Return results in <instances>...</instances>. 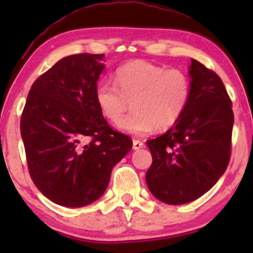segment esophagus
Listing matches in <instances>:
<instances>
[{
	"label": "esophagus",
	"instance_id": "esophagus-1",
	"mask_svg": "<svg viewBox=\"0 0 253 253\" xmlns=\"http://www.w3.org/2000/svg\"><path fill=\"white\" fill-rule=\"evenodd\" d=\"M132 147H133V150H140V148L145 147V145H144L143 141H140L138 139H133V146Z\"/></svg>",
	"mask_w": 253,
	"mask_h": 253
}]
</instances>
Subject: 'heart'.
<instances>
[{"label":"heart","instance_id":"obj_1","mask_svg":"<svg viewBox=\"0 0 253 253\" xmlns=\"http://www.w3.org/2000/svg\"><path fill=\"white\" fill-rule=\"evenodd\" d=\"M115 85L99 82L94 99L106 120L115 123L132 101L133 112L117 127L134 136L167 130L185 112L191 94L189 76L178 69L166 70L150 62L134 61L120 67L114 74Z\"/></svg>","mask_w":253,"mask_h":253}]
</instances>
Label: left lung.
Instances as JSON below:
<instances>
[{"instance_id": "8db88e82", "label": "left lung", "mask_w": 253, "mask_h": 253, "mask_svg": "<svg viewBox=\"0 0 253 253\" xmlns=\"http://www.w3.org/2000/svg\"><path fill=\"white\" fill-rule=\"evenodd\" d=\"M191 94L178 122L147 140L152 165L146 184L169 205L193 202L219 181L230 160L234 113L222 81L191 58Z\"/></svg>"}]
</instances>
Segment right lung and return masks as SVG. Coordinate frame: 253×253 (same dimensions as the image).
<instances>
[{
  "label": "right lung",
  "instance_id": "right-lung-1",
  "mask_svg": "<svg viewBox=\"0 0 253 253\" xmlns=\"http://www.w3.org/2000/svg\"><path fill=\"white\" fill-rule=\"evenodd\" d=\"M103 57L62 58L27 95L20 119L27 167L39 191L57 205L83 207L99 199L114 166L132 148L131 138L114 131L95 103Z\"/></svg>",
  "mask_w": 253,
  "mask_h": 253
}]
</instances>
